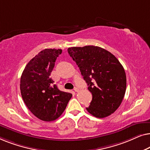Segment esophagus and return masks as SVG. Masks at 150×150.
I'll list each match as a JSON object with an SVG mask.
<instances>
[{
    "label": "esophagus",
    "instance_id": "1",
    "mask_svg": "<svg viewBox=\"0 0 150 150\" xmlns=\"http://www.w3.org/2000/svg\"><path fill=\"white\" fill-rule=\"evenodd\" d=\"M74 91L78 92V91H79V88H78V87H75L74 89Z\"/></svg>",
    "mask_w": 150,
    "mask_h": 150
}]
</instances>
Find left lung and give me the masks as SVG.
I'll return each instance as SVG.
<instances>
[{
  "label": "left lung",
  "mask_w": 150,
  "mask_h": 150,
  "mask_svg": "<svg viewBox=\"0 0 150 150\" xmlns=\"http://www.w3.org/2000/svg\"><path fill=\"white\" fill-rule=\"evenodd\" d=\"M67 51L92 94L87 111L98 118L113 113L122 103L126 89V73L118 59L98 46L71 47Z\"/></svg>",
  "instance_id": "obj_1"
}]
</instances>
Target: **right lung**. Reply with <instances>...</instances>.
Instances as JSON below:
<instances>
[{"instance_id": "right-lung-1", "label": "right lung", "mask_w": 150, "mask_h": 150, "mask_svg": "<svg viewBox=\"0 0 150 150\" xmlns=\"http://www.w3.org/2000/svg\"><path fill=\"white\" fill-rule=\"evenodd\" d=\"M61 49H45L26 65L20 79V92L30 111L40 120L51 122L64 111L72 94L58 89L50 74Z\"/></svg>"}]
</instances>
